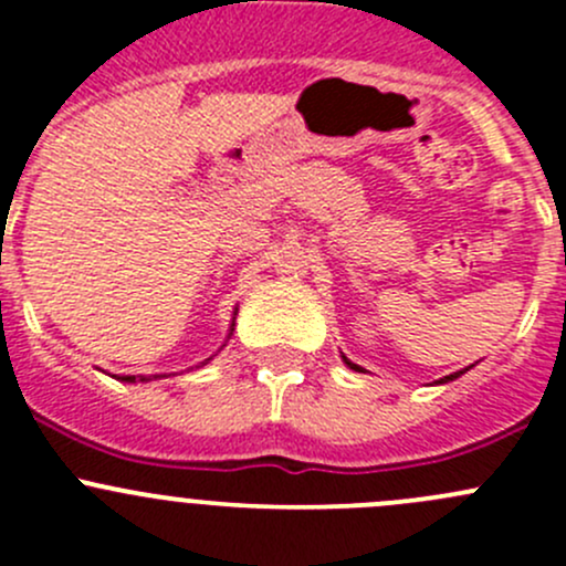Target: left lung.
Instances as JSON below:
<instances>
[{
	"label": "left lung",
	"instance_id": "left-lung-1",
	"mask_svg": "<svg viewBox=\"0 0 566 566\" xmlns=\"http://www.w3.org/2000/svg\"><path fill=\"white\" fill-rule=\"evenodd\" d=\"M342 358H345V356H342ZM345 364H347V367H350V369H356V373H364V369L361 367H358V364H353V361H347V358H345ZM462 373H468V369H460V373H454V375H447V378H441V380H436V384H449V380H454V378H460V375Z\"/></svg>",
	"mask_w": 566,
	"mask_h": 566
}]
</instances>
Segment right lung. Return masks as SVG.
I'll use <instances>...</instances> for the list:
<instances>
[{"mask_svg":"<svg viewBox=\"0 0 566 566\" xmlns=\"http://www.w3.org/2000/svg\"><path fill=\"white\" fill-rule=\"evenodd\" d=\"M232 331H235V317H232V325H230V336H232ZM210 361V358H208ZM205 361V364H208ZM153 378H164V375H153ZM119 380H125V384H136V375H125V378H119ZM139 380H150V378H139Z\"/></svg>","mask_w":566,"mask_h":566,"instance_id":"obj_1","label":"right lung"}]
</instances>
